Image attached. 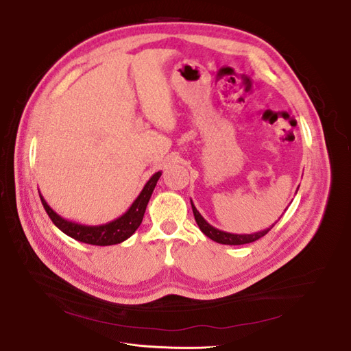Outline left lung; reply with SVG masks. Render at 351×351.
Here are the masks:
<instances>
[{
  "label": "left lung",
  "mask_w": 351,
  "mask_h": 351,
  "mask_svg": "<svg viewBox=\"0 0 351 351\" xmlns=\"http://www.w3.org/2000/svg\"><path fill=\"white\" fill-rule=\"evenodd\" d=\"M190 204H192L193 215H195V219L197 222L200 231L204 232L205 236H208L210 240H214V241H217L219 244H228V246H239V244H247V243H252V241H256L261 237H263L265 234H268V231L275 224H277V222H275V224H272L269 228L258 231V232H253V234H232V232H227V231H222V230H218L215 227H212L209 222L199 214V210L196 209V206L193 205L192 200H190Z\"/></svg>",
  "instance_id": "obj_1"
}]
</instances>
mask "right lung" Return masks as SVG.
<instances>
[{"label":"right lung","mask_w":351,"mask_h":351,"mask_svg":"<svg viewBox=\"0 0 351 351\" xmlns=\"http://www.w3.org/2000/svg\"><path fill=\"white\" fill-rule=\"evenodd\" d=\"M161 174L162 171H158L147 180V183L142 189L141 195L136 197L132 206L127 209L121 217L99 226H84V224H79V222L62 218L47 204V200L42 197L40 193L39 196L48 217L62 232H64V234L77 241L93 244V246H111V244L123 243L124 240L129 239L137 228H139V226L142 224L147 202H149L154 189Z\"/></svg>","instance_id":"add662e5"}]
</instances>
